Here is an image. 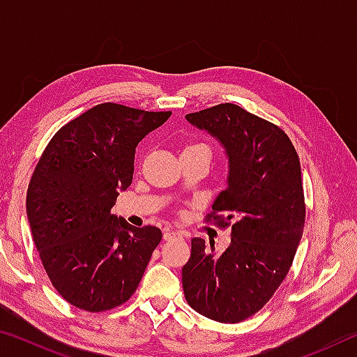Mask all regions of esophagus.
<instances>
[{"mask_svg":"<svg viewBox=\"0 0 357 357\" xmlns=\"http://www.w3.org/2000/svg\"><path fill=\"white\" fill-rule=\"evenodd\" d=\"M174 238H181V234L178 231H173V229H165V231H164V239L165 241H172Z\"/></svg>","mask_w":357,"mask_h":357,"instance_id":"1","label":"esophagus"}]
</instances>
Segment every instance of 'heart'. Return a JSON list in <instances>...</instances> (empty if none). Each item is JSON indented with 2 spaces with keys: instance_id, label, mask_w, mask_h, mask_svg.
I'll use <instances>...</instances> for the list:
<instances>
[{
  "instance_id": "1",
  "label": "heart",
  "mask_w": 357,
  "mask_h": 357,
  "mask_svg": "<svg viewBox=\"0 0 357 357\" xmlns=\"http://www.w3.org/2000/svg\"><path fill=\"white\" fill-rule=\"evenodd\" d=\"M184 151H200V153H204V154L211 157V149H209L208 144H204V143L189 144V146H187Z\"/></svg>"
}]
</instances>
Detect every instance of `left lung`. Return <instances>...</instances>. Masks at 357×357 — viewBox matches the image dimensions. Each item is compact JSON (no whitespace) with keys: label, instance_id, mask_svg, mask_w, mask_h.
<instances>
[{"label":"left lung","instance_id":"left-lung-1","mask_svg":"<svg viewBox=\"0 0 357 357\" xmlns=\"http://www.w3.org/2000/svg\"><path fill=\"white\" fill-rule=\"evenodd\" d=\"M185 119L225 148L228 185L204 220L231 225V243L217 253L214 244L192 239L184 296L204 317L239 323L263 309L293 264L305 222L299 157L279 126L239 105L219 104Z\"/></svg>","mask_w":357,"mask_h":357}]
</instances>
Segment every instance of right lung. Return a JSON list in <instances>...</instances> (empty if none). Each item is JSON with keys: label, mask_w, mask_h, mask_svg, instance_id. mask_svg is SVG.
<instances>
[{"label": "right lung", "mask_w": 357, "mask_h": 357, "mask_svg": "<svg viewBox=\"0 0 357 357\" xmlns=\"http://www.w3.org/2000/svg\"><path fill=\"white\" fill-rule=\"evenodd\" d=\"M172 112L99 104L59 129L42 153L26 192L40 261L56 291L86 312L129 301L162 239L112 214L134 176L135 148Z\"/></svg>", "instance_id": "add662e5"}]
</instances>
